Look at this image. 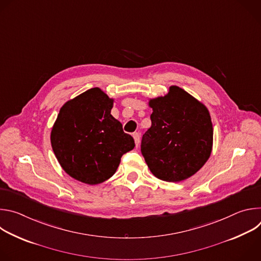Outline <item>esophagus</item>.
I'll use <instances>...</instances> for the list:
<instances>
[{
    "instance_id": "1",
    "label": "esophagus",
    "mask_w": 261,
    "mask_h": 261,
    "mask_svg": "<svg viewBox=\"0 0 261 261\" xmlns=\"http://www.w3.org/2000/svg\"><path fill=\"white\" fill-rule=\"evenodd\" d=\"M133 138H134V141H135V144L136 146L139 145V142H140V135L138 132H134L133 133Z\"/></svg>"
}]
</instances>
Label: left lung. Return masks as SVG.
<instances>
[{
  "label": "left lung",
  "instance_id": "left-lung-1",
  "mask_svg": "<svg viewBox=\"0 0 261 261\" xmlns=\"http://www.w3.org/2000/svg\"><path fill=\"white\" fill-rule=\"evenodd\" d=\"M152 126L142 135L141 154L152 173L165 181H180L207 161L213 125L207 108L178 87L150 101Z\"/></svg>",
  "mask_w": 261,
  "mask_h": 261
}]
</instances>
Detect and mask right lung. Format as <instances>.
<instances>
[{"mask_svg":"<svg viewBox=\"0 0 261 261\" xmlns=\"http://www.w3.org/2000/svg\"><path fill=\"white\" fill-rule=\"evenodd\" d=\"M113 99L93 88L66 102L53 127L50 141L63 169L73 178L97 185L117 171L133 150L131 135L110 115Z\"/></svg>","mask_w":261,"mask_h":261,"instance_id":"obj_1","label":"right lung"}]
</instances>
